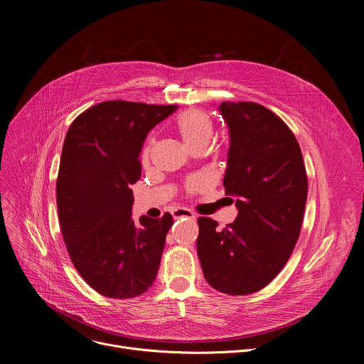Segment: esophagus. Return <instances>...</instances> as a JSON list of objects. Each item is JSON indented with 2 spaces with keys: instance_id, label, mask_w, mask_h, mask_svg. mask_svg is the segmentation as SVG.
<instances>
[{
  "instance_id": "34e87169",
  "label": "esophagus",
  "mask_w": 364,
  "mask_h": 364,
  "mask_svg": "<svg viewBox=\"0 0 364 364\" xmlns=\"http://www.w3.org/2000/svg\"><path fill=\"white\" fill-rule=\"evenodd\" d=\"M171 215H173V218H174L176 220H178V219H194V218H196L191 210L184 209V207H178V209H174V210L171 212Z\"/></svg>"
}]
</instances>
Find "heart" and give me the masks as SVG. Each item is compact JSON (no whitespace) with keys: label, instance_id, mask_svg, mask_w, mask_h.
I'll use <instances>...</instances> for the list:
<instances>
[{"label":"heart","instance_id":"heart-1","mask_svg":"<svg viewBox=\"0 0 364 364\" xmlns=\"http://www.w3.org/2000/svg\"><path fill=\"white\" fill-rule=\"evenodd\" d=\"M176 128L190 149L205 148L215 134L212 117L205 111L196 108L183 112L176 121ZM148 154L149 148H146L144 152L145 160L148 159Z\"/></svg>","mask_w":364,"mask_h":364}]
</instances>
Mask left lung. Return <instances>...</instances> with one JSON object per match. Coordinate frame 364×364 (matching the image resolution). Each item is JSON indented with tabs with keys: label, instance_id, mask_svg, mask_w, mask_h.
I'll list each match as a JSON object with an SVG mask.
<instances>
[{
	"label": "left lung",
	"instance_id": "8db88e82",
	"mask_svg": "<svg viewBox=\"0 0 364 364\" xmlns=\"http://www.w3.org/2000/svg\"><path fill=\"white\" fill-rule=\"evenodd\" d=\"M230 145L223 178L237 218L225 229L198 218L197 255L205 281L229 295L265 288L285 267L299 237L308 180L287 124L255 102H222Z\"/></svg>",
	"mask_w": 364,
	"mask_h": 364
}]
</instances>
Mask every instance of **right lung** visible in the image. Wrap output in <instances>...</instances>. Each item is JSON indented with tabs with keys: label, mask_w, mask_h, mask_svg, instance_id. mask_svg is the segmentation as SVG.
I'll list each match as a JSON object with an SVG mask.
<instances>
[{
	"label": "right lung",
	"mask_w": 364,
	"mask_h": 364,
	"mask_svg": "<svg viewBox=\"0 0 364 364\" xmlns=\"http://www.w3.org/2000/svg\"><path fill=\"white\" fill-rule=\"evenodd\" d=\"M177 105L107 100L70 125L56 184L59 222L80 277L109 298H135L157 277L173 216L132 219L148 132Z\"/></svg>",
	"instance_id": "obj_1"
}]
</instances>
